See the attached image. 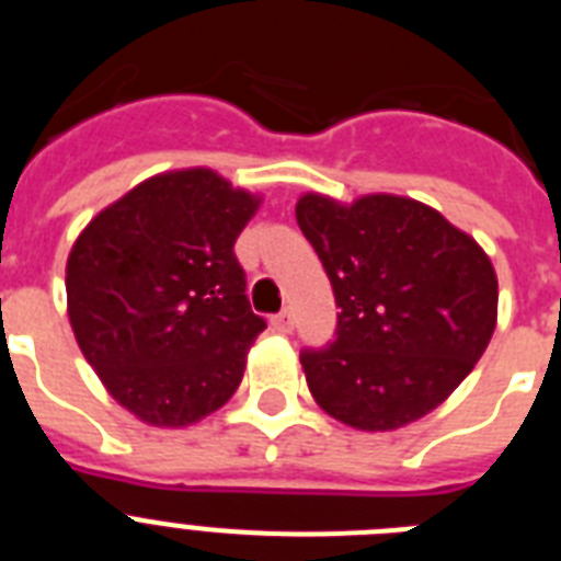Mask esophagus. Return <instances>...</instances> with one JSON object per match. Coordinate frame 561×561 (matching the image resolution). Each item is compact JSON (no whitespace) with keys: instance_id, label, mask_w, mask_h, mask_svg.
<instances>
[{"instance_id":"obj_1","label":"esophagus","mask_w":561,"mask_h":561,"mask_svg":"<svg viewBox=\"0 0 561 561\" xmlns=\"http://www.w3.org/2000/svg\"><path fill=\"white\" fill-rule=\"evenodd\" d=\"M272 329L280 331V334H289L291 329H295V320H291V311H277L275 317L270 320Z\"/></svg>"}]
</instances>
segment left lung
I'll return each mask as SVG.
<instances>
[{"instance_id": "obj_1", "label": "left lung", "mask_w": 561, "mask_h": 561, "mask_svg": "<svg viewBox=\"0 0 561 561\" xmlns=\"http://www.w3.org/2000/svg\"><path fill=\"white\" fill-rule=\"evenodd\" d=\"M295 216L342 309L336 340L300 354L317 404L365 433L433 413L497 325V275L483 247L435 207L393 193L351 205L304 193Z\"/></svg>"}]
</instances>
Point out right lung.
Returning <instances> with one entry per match:
<instances>
[{"label": "right lung", "mask_w": 561, "mask_h": 561, "mask_svg": "<svg viewBox=\"0 0 561 561\" xmlns=\"http://www.w3.org/2000/svg\"><path fill=\"white\" fill-rule=\"evenodd\" d=\"M261 196L210 168L157 173L103 207L67 257L78 348L121 408L191 427L230 401L264 317L236 238Z\"/></svg>", "instance_id": "obj_1"}]
</instances>
